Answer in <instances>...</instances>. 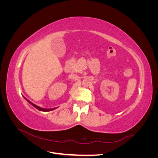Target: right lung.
Returning a JSON list of instances; mask_svg holds the SVG:
<instances>
[{"label":"right lung","instance_id":"add662e5","mask_svg":"<svg viewBox=\"0 0 158 158\" xmlns=\"http://www.w3.org/2000/svg\"><path fill=\"white\" fill-rule=\"evenodd\" d=\"M26 100L27 101V102H29L31 105H32V106H33V107H35V108L37 109L38 110H40V111H45V112H46V111H52V110H54V109H56V108H52V109H44V108H41V107H39V106H36V105H35L34 103H31V102L29 101V100H27V99H26Z\"/></svg>","mask_w":158,"mask_h":158}]
</instances>
